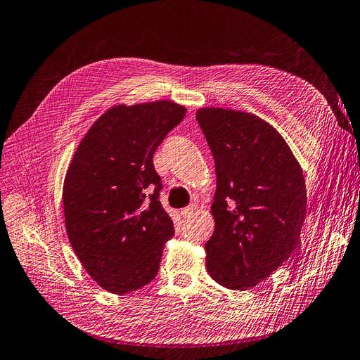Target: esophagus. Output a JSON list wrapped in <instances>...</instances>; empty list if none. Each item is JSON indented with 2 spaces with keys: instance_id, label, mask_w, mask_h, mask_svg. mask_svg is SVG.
<instances>
[{
  "instance_id": "esophagus-1",
  "label": "esophagus",
  "mask_w": 360,
  "mask_h": 360,
  "mask_svg": "<svg viewBox=\"0 0 360 360\" xmlns=\"http://www.w3.org/2000/svg\"><path fill=\"white\" fill-rule=\"evenodd\" d=\"M196 211H198V205L196 203H191V205H188L187 208L181 210V215H182L184 219H190V217H193L194 214H196Z\"/></svg>"
}]
</instances>
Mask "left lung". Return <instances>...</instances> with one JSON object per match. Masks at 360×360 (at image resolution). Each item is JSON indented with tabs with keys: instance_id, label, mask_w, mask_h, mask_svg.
<instances>
[{
	"instance_id": "8db88e82",
	"label": "left lung",
	"mask_w": 360,
	"mask_h": 360,
	"mask_svg": "<svg viewBox=\"0 0 360 360\" xmlns=\"http://www.w3.org/2000/svg\"><path fill=\"white\" fill-rule=\"evenodd\" d=\"M215 162L207 270L224 288H253L290 258L306 219L303 170L269 122L245 111L200 108Z\"/></svg>"
}]
</instances>
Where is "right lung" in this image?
Here are the masks:
<instances>
[{"mask_svg":"<svg viewBox=\"0 0 360 360\" xmlns=\"http://www.w3.org/2000/svg\"><path fill=\"white\" fill-rule=\"evenodd\" d=\"M172 101L107 110L78 145L63 186L68 238L99 286L136 291L155 279L174 233L160 202L153 152L186 116Z\"/></svg>","mask_w":360,"mask_h":360,"instance_id":"1","label":"right lung"}]
</instances>
